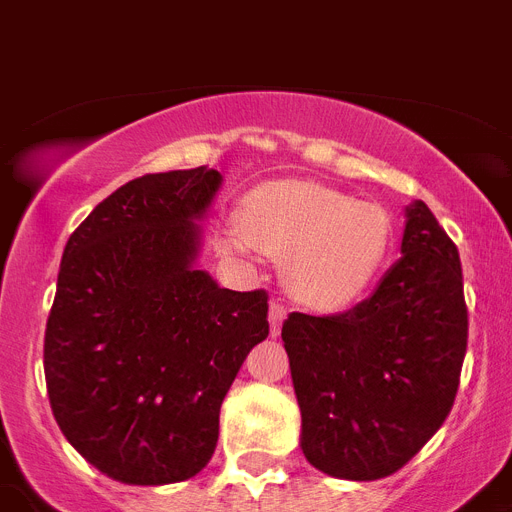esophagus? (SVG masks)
Segmentation results:
<instances>
[{"label":"esophagus","mask_w":512,"mask_h":512,"mask_svg":"<svg viewBox=\"0 0 512 512\" xmlns=\"http://www.w3.org/2000/svg\"><path fill=\"white\" fill-rule=\"evenodd\" d=\"M268 320H270V333H273V336H278V333H281L283 320H286V307H283L281 302H270Z\"/></svg>","instance_id":"34e87169"}]
</instances>
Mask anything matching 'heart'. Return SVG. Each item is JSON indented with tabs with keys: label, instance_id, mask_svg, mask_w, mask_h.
Masks as SVG:
<instances>
[{
	"label": "heart",
	"instance_id": "b5f03b06",
	"mask_svg": "<svg viewBox=\"0 0 512 512\" xmlns=\"http://www.w3.org/2000/svg\"><path fill=\"white\" fill-rule=\"evenodd\" d=\"M221 247L234 255L265 249L286 260V286L299 302L343 309L388 265L393 218L382 205L322 184L270 182L249 192L242 223L226 229Z\"/></svg>",
	"mask_w": 512,
	"mask_h": 512
}]
</instances>
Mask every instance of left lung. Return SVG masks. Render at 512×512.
<instances>
[{"label":"left lung","mask_w":512,"mask_h":512,"mask_svg":"<svg viewBox=\"0 0 512 512\" xmlns=\"http://www.w3.org/2000/svg\"><path fill=\"white\" fill-rule=\"evenodd\" d=\"M401 255L362 304L283 322L302 450L336 479L395 474L458 393L468 341L461 257L422 200L406 208Z\"/></svg>","instance_id":"left-lung-1"}]
</instances>
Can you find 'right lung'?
Returning a JSON list of instances; mask_svg holds the SVG:
<instances>
[{
  "instance_id": "right-lung-1",
  "label": "right lung",
  "mask_w": 512,
  "mask_h": 512,
  "mask_svg": "<svg viewBox=\"0 0 512 512\" xmlns=\"http://www.w3.org/2000/svg\"><path fill=\"white\" fill-rule=\"evenodd\" d=\"M221 187L208 166L132 179L64 247L44 338L62 435L114 482L158 487L208 466L236 372L268 338V294L195 268Z\"/></svg>"
}]
</instances>
